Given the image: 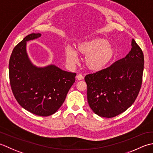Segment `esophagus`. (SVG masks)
<instances>
[{"instance_id": "34e87169", "label": "esophagus", "mask_w": 153, "mask_h": 153, "mask_svg": "<svg viewBox=\"0 0 153 153\" xmlns=\"http://www.w3.org/2000/svg\"><path fill=\"white\" fill-rule=\"evenodd\" d=\"M76 78H77V79L78 80H82L83 79H84V76L82 75V74H78V75L76 76Z\"/></svg>"}]
</instances>
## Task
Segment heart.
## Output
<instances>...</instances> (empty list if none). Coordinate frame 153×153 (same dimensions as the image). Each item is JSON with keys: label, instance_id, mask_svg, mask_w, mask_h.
Returning a JSON list of instances; mask_svg holds the SVG:
<instances>
[{"label": "heart", "instance_id": "b5f03b06", "mask_svg": "<svg viewBox=\"0 0 153 153\" xmlns=\"http://www.w3.org/2000/svg\"><path fill=\"white\" fill-rule=\"evenodd\" d=\"M76 51L85 57V63L88 69L98 72L106 68L114 58L116 51L106 39L101 37L86 40L79 43ZM65 55L67 63L76 64L78 61L76 52L71 47L65 48Z\"/></svg>", "mask_w": 153, "mask_h": 153}]
</instances>
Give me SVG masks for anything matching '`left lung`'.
<instances>
[{
    "instance_id": "8db88e82",
    "label": "left lung",
    "mask_w": 153,
    "mask_h": 153,
    "mask_svg": "<svg viewBox=\"0 0 153 153\" xmlns=\"http://www.w3.org/2000/svg\"><path fill=\"white\" fill-rule=\"evenodd\" d=\"M143 68V53L132 39L131 49L126 57L110 67L85 76L87 99L92 111L108 118L126 111L139 94Z\"/></svg>"
}]
</instances>
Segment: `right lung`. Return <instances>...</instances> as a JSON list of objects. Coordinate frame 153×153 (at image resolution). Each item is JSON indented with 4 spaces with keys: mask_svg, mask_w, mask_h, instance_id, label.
Returning <instances> with one entry per match:
<instances>
[{
    "mask_svg": "<svg viewBox=\"0 0 153 153\" xmlns=\"http://www.w3.org/2000/svg\"><path fill=\"white\" fill-rule=\"evenodd\" d=\"M41 36L39 33L29 34L14 48L9 78L12 92L22 107L37 116H49L63 104L76 74L55 65L40 67L32 63L27 53V42Z\"/></svg>",
    "mask_w": 153,
    "mask_h": 153,
    "instance_id": "1",
    "label": "right lung"
}]
</instances>
